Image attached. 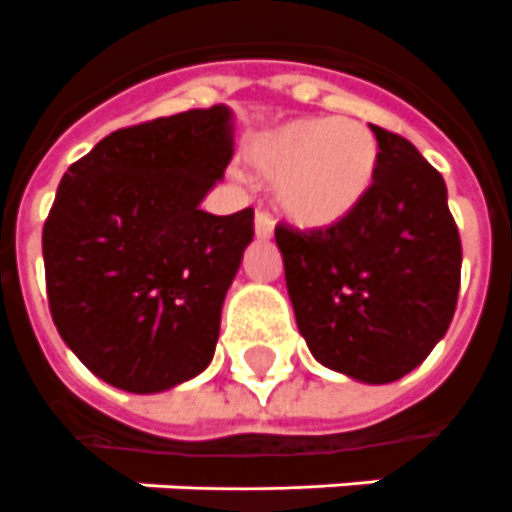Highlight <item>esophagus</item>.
Segmentation results:
<instances>
[{
    "mask_svg": "<svg viewBox=\"0 0 512 512\" xmlns=\"http://www.w3.org/2000/svg\"><path fill=\"white\" fill-rule=\"evenodd\" d=\"M253 232L259 240H269V237L275 235V222L269 219L267 211H256V219H253Z\"/></svg>",
    "mask_w": 512,
    "mask_h": 512,
    "instance_id": "34e87169",
    "label": "esophagus"
}]
</instances>
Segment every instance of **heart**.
<instances>
[{
    "label": "heart",
    "instance_id": "obj_1",
    "mask_svg": "<svg viewBox=\"0 0 512 512\" xmlns=\"http://www.w3.org/2000/svg\"><path fill=\"white\" fill-rule=\"evenodd\" d=\"M245 166L272 182L277 211L304 230L346 222L370 195L378 142L362 121L301 116L256 134Z\"/></svg>",
    "mask_w": 512,
    "mask_h": 512
}]
</instances>
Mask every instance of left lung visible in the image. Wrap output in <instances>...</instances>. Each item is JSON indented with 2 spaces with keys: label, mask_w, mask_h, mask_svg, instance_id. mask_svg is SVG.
I'll list each match as a JSON object with an SVG mask.
<instances>
[{
  "label": "left lung",
  "mask_w": 512,
  "mask_h": 512,
  "mask_svg": "<svg viewBox=\"0 0 512 512\" xmlns=\"http://www.w3.org/2000/svg\"><path fill=\"white\" fill-rule=\"evenodd\" d=\"M370 195L330 230L277 227L285 285L312 357L346 378H404L447 335L463 248L447 185L410 140L372 126Z\"/></svg>",
  "instance_id": "1"
}]
</instances>
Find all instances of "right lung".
<instances>
[{
    "instance_id": "right-lung-1",
    "label": "right lung",
    "mask_w": 512,
    "mask_h": 512,
    "mask_svg": "<svg viewBox=\"0 0 512 512\" xmlns=\"http://www.w3.org/2000/svg\"><path fill=\"white\" fill-rule=\"evenodd\" d=\"M227 105L118 129L65 171L44 224L49 312L110 386L161 394L211 365L253 211L200 203L232 158Z\"/></svg>"
}]
</instances>
